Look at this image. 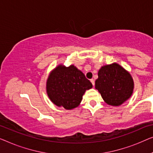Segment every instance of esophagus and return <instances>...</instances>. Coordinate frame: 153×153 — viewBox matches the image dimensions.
<instances>
[{"label":"esophagus","instance_id":"obj_1","mask_svg":"<svg viewBox=\"0 0 153 153\" xmlns=\"http://www.w3.org/2000/svg\"><path fill=\"white\" fill-rule=\"evenodd\" d=\"M90 81H91V82L92 85H93V86L95 85V81H94V79H90Z\"/></svg>","mask_w":153,"mask_h":153}]
</instances>
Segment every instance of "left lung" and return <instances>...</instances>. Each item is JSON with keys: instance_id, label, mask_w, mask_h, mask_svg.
<instances>
[{"instance_id": "8db88e82", "label": "left lung", "mask_w": 153, "mask_h": 153, "mask_svg": "<svg viewBox=\"0 0 153 153\" xmlns=\"http://www.w3.org/2000/svg\"><path fill=\"white\" fill-rule=\"evenodd\" d=\"M95 88L107 105L120 106L133 94L134 83L130 72L116 63L102 66L98 71Z\"/></svg>"}]
</instances>
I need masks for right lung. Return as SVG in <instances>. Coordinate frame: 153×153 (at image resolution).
<instances>
[{
  "label": "right lung",
  "instance_id": "1",
  "mask_svg": "<svg viewBox=\"0 0 153 153\" xmlns=\"http://www.w3.org/2000/svg\"><path fill=\"white\" fill-rule=\"evenodd\" d=\"M92 87L91 82L76 66L61 64L51 71L46 89L53 104L70 110L79 106L85 91Z\"/></svg>",
  "mask_w": 153,
  "mask_h": 153
}]
</instances>
